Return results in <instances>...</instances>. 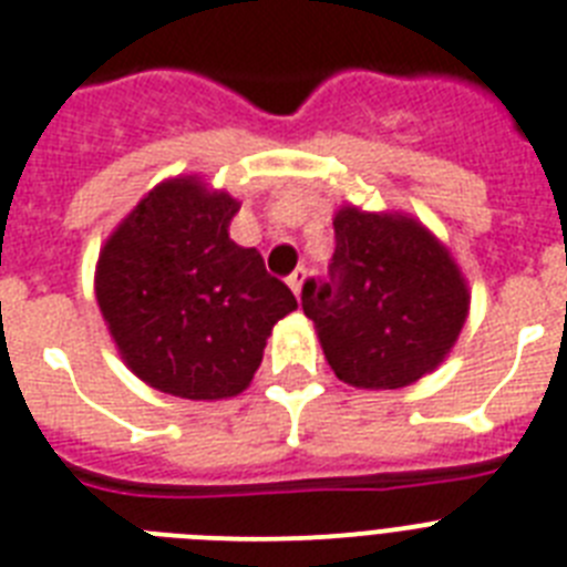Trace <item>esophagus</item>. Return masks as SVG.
I'll list each match as a JSON object with an SVG mask.
<instances>
[{"mask_svg":"<svg viewBox=\"0 0 567 567\" xmlns=\"http://www.w3.org/2000/svg\"><path fill=\"white\" fill-rule=\"evenodd\" d=\"M302 282H306V268H297L291 276H288V285H291V291L297 293V297L299 291H302Z\"/></svg>","mask_w":567,"mask_h":567,"instance_id":"esophagus-1","label":"esophagus"}]
</instances>
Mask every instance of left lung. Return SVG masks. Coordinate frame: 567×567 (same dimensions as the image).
<instances>
[{
    "instance_id": "obj_1",
    "label": "left lung",
    "mask_w": 567,
    "mask_h": 567,
    "mask_svg": "<svg viewBox=\"0 0 567 567\" xmlns=\"http://www.w3.org/2000/svg\"><path fill=\"white\" fill-rule=\"evenodd\" d=\"M302 311L340 381L395 390L449 355L466 323L468 291L422 224L347 206L334 215L329 279H308Z\"/></svg>"
}]
</instances>
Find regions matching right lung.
Segmentation results:
<instances>
[{
    "label": "right lung",
    "mask_w": 567,
    "mask_h": 567,
    "mask_svg": "<svg viewBox=\"0 0 567 567\" xmlns=\"http://www.w3.org/2000/svg\"><path fill=\"white\" fill-rule=\"evenodd\" d=\"M238 200L177 177L107 238L95 297L124 363L154 390L212 402L252 381L274 326L297 308L256 247L229 238Z\"/></svg>",
    "instance_id": "1"
}]
</instances>
